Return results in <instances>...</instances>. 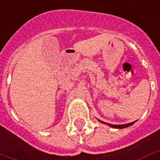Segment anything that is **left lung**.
<instances>
[{
	"label": "left lung",
	"instance_id": "obj_1",
	"mask_svg": "<svg viewBox=\"0 0 160 160\" xmlns=\"http://www.w3.org/2000/svg\"><path fill=\"white\" fill-rule=\"evenodd\" d=\"M99 121L102 122V123H105V122L101 121V120H99ZM134 123H135V121L132 122V123H126V124H112V123H107V124L111 126V127H112V128H126V127H128V126H130V125H132V124H133Z\"/></svg>",
	"mask_w": 160,
	"mask_h": 160
}]
</instances>
